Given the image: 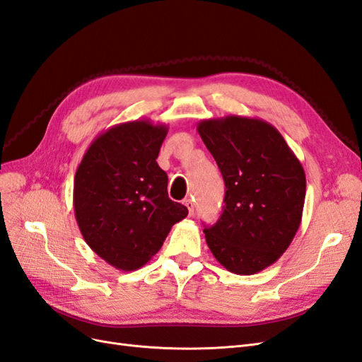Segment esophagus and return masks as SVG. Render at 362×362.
Listing matches in <instances>:
<instances>
[{
    "label": "esophagus",
    "mask_w": 362,
    "mask_h": 362,
    "mask_svg": "<svg viewBox=\"0 0 362 362\" xmlns=\"http://www.w3.org/2000/svg\"><path fill=\"white\" fill-rule=\"evenodd\" d=\"M184 205L187 206V210H189V214L190 216H193L194 214V204H193V199H190V198H187L184 201Z\"/></svg>",
    "instance_id": "esophagus-1"
}]
</instances>
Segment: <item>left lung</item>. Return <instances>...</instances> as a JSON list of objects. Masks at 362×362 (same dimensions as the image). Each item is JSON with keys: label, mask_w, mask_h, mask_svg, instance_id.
<instances>
[{"label": "left lung", "mask_w": 362, "mask_h": 362, "mask_svg": "<svg viewBox=\"0 0 362 362\" xmlns=\"http://www.w3.org/2000/svg\"><path fill=\"white\" fill-rule=\"evenodd\" d=\"M198 133L225 181L222 216L205 228L214 258L254 275L287 250L302 222L306 178L279 131L258 117L204 119Z\"/></svg>", "instance_id": "obj_1"}]
</instances>
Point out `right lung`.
I'll return each instance as SVG.
<instances>
[{"instance_id":"1","label":"right lung","mask_w":362,"mask_h":362,"mask_svg":"<svg viewBox=\"0 0 362 362\" xmlns=\"http://www.w3.org/2000/svg\"><path fill=\"white\" fill-rule=\"evenodd\" d=\"M169 128L149 119L113 125L86 151L74 178L76 223L98 257L122 272L144 267L189 210L168 194L157 164Z\"/></svg>"}]
</instances>
